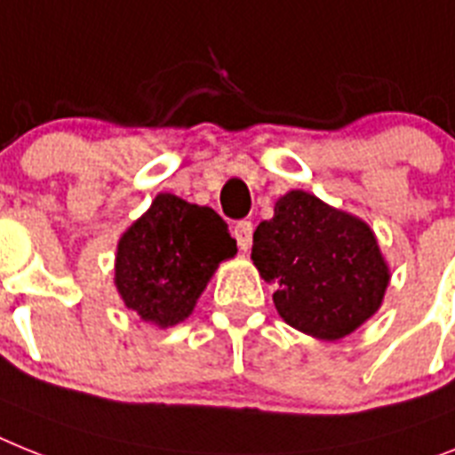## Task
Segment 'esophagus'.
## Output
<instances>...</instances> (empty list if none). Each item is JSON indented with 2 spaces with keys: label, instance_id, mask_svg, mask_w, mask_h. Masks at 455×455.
I'll list each match as a JSON object with an SVG mask.
<instances>
[{
  "label": "esophagus",
  "instance_id": "1",
  "mask_svg": "<svg viewBox=\"0 0 455 455\" xmlns=\"http://www.w3.org/2000/svg\"><path fill=\"white\" fill-rule=\"evenodd\" d=\"M251 234H254V227L251 221H238L234 227V235L238 240V247L243 251H247L251 247Z\"/></svg>",
  "mask_w": 455,
  "mask_h": 455
}]
</instances>
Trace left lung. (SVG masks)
<instances>
[{"label": "left lung", "mask_w": 455, "mask_h": 455, "mask_svg": "<svg viewBox=\"0 0 455 455\" xmlns=\"http://www.w3.org/2000/svg\"><path fill=\"white\" fill-rule=\"evenodd\" d=\"M251 261L289 326L316 339H342L384 303L391 268L375 231L361 217L291 189L273 220L254 231Z\"/></svg>", "instance_id": "left-lung-1"}]
</instances>
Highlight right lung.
<instances>
[{
  "label": "right lung",
  "instance_id": "right-lung-1",
  "mask_svg": "<svg viewBox=\"0 0 455 455\" xmlns=\"http://www.w3.org/2000/svg\"><path fill=\"white\" fill-rule=\"evenodd\" d=\"M235 251L215 210L162 192L117 240L116 289L143 322L171 328L192 315L220 263Z\"/></svg>",
  "mask_w": 455,
  "mask_h": 455
}]
</instances>
